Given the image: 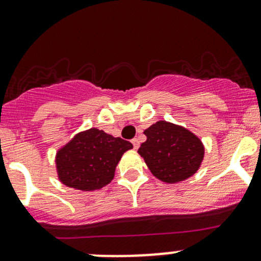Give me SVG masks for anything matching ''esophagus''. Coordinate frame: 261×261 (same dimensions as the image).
Returning a JSON list of instances; mask_svg holds the SVG:
<instances>
[{
	"label": "esophagus",
	"mask_w": 261,
	"mask_h": 261,
	"mask_svg": "<svg viewBox=\"0 0 261 261\" xmlns=\"http://www.w3.org/2000/svg\"><path fill=\"white\" fill-rule=\"evenodd\" d=\"M131 143H133V145H134V149H138L139 145H140V143H139V140H138V139H133V140H131Z\"/></svg>",
	"instance_id": "obj_1"
}]
</instances>
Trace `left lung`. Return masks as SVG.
Here are the masks:
<instances>
[{"instance_id": "obj_1", "label": "left lung", "mask_w": 261, "mask_h": 261, "mask_svg": "<svg viewBox=\"0 0 261 261\" xmlns=\"http://www.w3.org/2000/svg\"><path fill=\"white\" fill-rule=\"evenodd\" d=\"M144 134L146 141L138 152L155 178L172 184L196 174L204 156V146L198 136L168 121L152 123Z\"/></svg>"}]
</instances>
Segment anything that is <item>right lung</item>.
Instances as JSON below:
<instances>
[{"instance_id":"add662e5","label":"right lung","mask_w":261,"mask_h":261,"mask_svg":"<svg viewBox=\"0 0 261 261\" xmlns=\"http://www.w3.org/2000/svg\"><path fill=\"white\" fill-rule=\"evenodd\" d=\"M133 144L93 127L77 134L55 156L58 178L64 186L91 192L111 183L123 152Z\"/></svg>"}]
</instances>
